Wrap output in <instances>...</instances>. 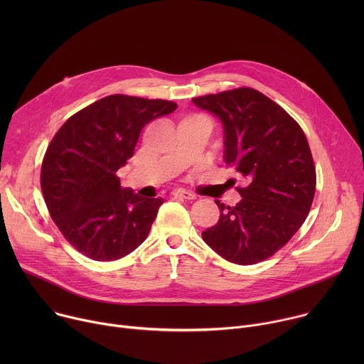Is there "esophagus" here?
<instances>
[{"label":"esophagus","instance_id":"1","mask_svg":"<svg viewBox=\"0 0 364 364\" xmlns=\"http://www.w3.org/2000/svg\"><path fill=\"white\" fill-rule=\"evenodd\" d=\"M171 196L173 197H180V198H186V200H194L196 198V194L190 193V191H186L183 188H176L171 191Z\"/></svg>","mask_w":364,"mask_h":364}]
</instances>
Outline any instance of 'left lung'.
<instances>
[{
	"mask_svg": "<svg viewBox=\"0 0 364 364\" xmlns=\"http://www.w3.org/2000/svg\"><path fill=\"white\" fill-rule=\"evenodd\" d=\"M219 118L223 160L247 186L242 200L220 209L219 222L201 233L226 261L253 265L272 256L301 228L316 193V167L301 127L274 100L250 87L194 97Z\"/></svg>",
	"mask_w": 364,
	"mask_h": 364,
	"instance_id": "1",
	"label": "left lung"
}]
</instances>
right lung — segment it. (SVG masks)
I'll use <instances>...</instances> for the list:
<instances>
[{"label":"right lung","instance_id":"1","mask_svg":"<svg viewBox=\"0 0 364 364\" xmlns=\"http://www.w3.org/2000/svg\"><path fill=\"white\" fill-rule=\"evenodd\" d=\"M177 103L111 95L70 117L51 139L41 166V191L68 242L93 261L135 250L148 236L163 198L122 188L117 171L134 155L142 128Z\"/></svg>","mask_w":364,"mask_h":364}]
</instances>
